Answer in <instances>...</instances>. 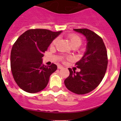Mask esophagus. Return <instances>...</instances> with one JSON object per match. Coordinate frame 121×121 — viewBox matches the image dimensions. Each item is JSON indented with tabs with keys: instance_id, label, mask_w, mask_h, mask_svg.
<instances>
[{
	"instance_id": "obj_1",
	"label": "esophagus",
	"mask_w": 121,
	"mask_h": 121,
	"mask_svg": "<svg viewBox=\"0 0 121 121\" xmlns=\"http://www.w3.org/2000/svg\"><path fill=\"white\" fill-rule=\"evenodd\" d=\"M57 68H58L59 69H62L63 67L62 65H59L57 66Z\"/></svg>"
}]
</instances>
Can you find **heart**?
<instances>
[{
  "label": "heart",
  "mask_w": 121,
  "mask_h": 121,
  "mask_svg": "<svg viewBox=\"0 0 121 121\" xmlns=\"http://www.w3.org/2000/svg\"><path fill=\"white\" fill-rule=\"evenodd\" d=\"M68 38L70 39V42H71V45H72L73 47H79L80 45L82 43V40L78 36L76 35H70V36H68ZM57 39H54L51 45H54L56 44V42H57Z\"/></svg>",
  "instance_id": "1"
}]
</instances>
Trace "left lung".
I'll return each mask as SVG.
<instances>
[{
    "instance_id": "1",
    "label": "left lung",
    "mask_w": 121,
    "mask_h": 121,
    "mask_svg": "<svg viewBox=\"0 0 121 121\" xmlns=\"http://www.w3.org/2000/svg\"><path fill=\"white\" fill-rule=\"evenodd\" d=\"M86 38V50L82 58L76 63L79 72L68 68L70 75L64 84L70 91L78 95L90 92L99 85L107 68V50L103 40L98 35L88 29H74Z\"/></svg>"
}]
</instances>
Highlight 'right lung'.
Segmentation results:
<instances>
[{
    "instance_id": "add662e5",
    "label": "right lung",
    "mask_w": 121,
    "mask_h": 121,
    "mask_svg": "<svg viewBox=\"0 0 121 121\" xmlns=\"http://www.w3.org/2000/svg\"><path fill=\"white\" fill-rule=\"evenodd\" d=\"M62 32L29 30L19 36L13 45L10 57L11 72L18 86L25 91L35 93L47 86L50 76L57 67L54 64L43 65L42 57Z\"/></svg>"
}]
</instances>
